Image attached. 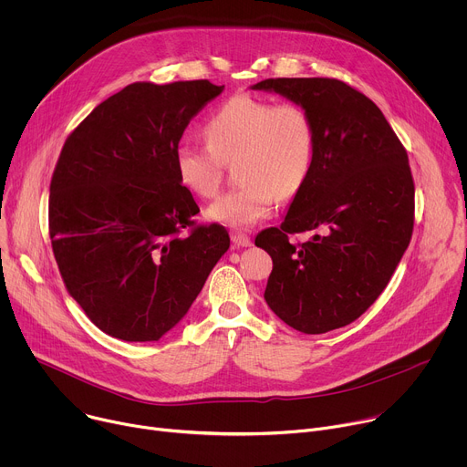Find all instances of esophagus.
Wrapping results in <instances>:
<instances>
[{"mask_svg":"<svg viewBox=\"0 0 467 467\" xmlns=\"http://www.w3.org/2000/svg\"><path fill=\"white\" fill-rule=\"evenodd\" d=\"M231 240H233V244L236 247H249L251 245V238L247 234H244V233H233Z\"/></svg>","mask_w":467,"mask_h":467,"instance_id":"obj_1","label":"esophagus"}]
</instances>
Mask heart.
Instances as JSON below:
<instances>
[{"mask_svg": "<svg viewBox=\"0 0 467 467\" xmlns=\"http://www.w3.org/2000/svg\"><path fill=\"white\" fill-rule=\"evenodd\" d=\"M207 148L182 142L173 155L179 182L195 197L211 199L222 182V162L234 161L236 188L207 209L218 223L245 229L268 218L275 197L296 195L314 162V135L306 112L294 103L236 94L203 123Z\"/></svg>", "mask_w": 467, "mask_h": 467, "instance_id": "obj_1", "label": "heart"}]
</instances>
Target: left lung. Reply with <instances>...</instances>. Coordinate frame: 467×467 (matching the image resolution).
Instances as JSON below:
<instances>
[{
	"label": "left lung",
	"mask_w": 467,
	"mask_h": 467,
	"mask_svg": "<svg viewBox=\"0 0 467 467\" xmlns=\"http://www.w3.org/2000/svg\"><path fill=\"white\" fill-rule=\"evenodd\" d=\"M251 90L286 98L312 125L310 175L281 227L258 233L254 245L274 260L268 306L292 328L323 335L375 303L410 244L409 155L380 109L338 79H265ZM305 230L306 243L287 240Z\"/></svg>",
	"instance_id": "left-lung-1"
}]
</instances>
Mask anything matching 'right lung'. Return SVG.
I'll return each mask as SVG.
<instances>
[{"mask_svg": "<svg viewBox=\"0 0 467 467\" xmlns=\"http://www.w3.org/2000/svg\"><path fill=\"white\" fill-rule=\"evenodd\" d=\"M223 88L129 85L60 151L49 186L53 254L70 296L112 338L161 340L231 245L223 225L193 227L199 207L173 164L186 125Z\"/></svg>", "mask_w": 467, "mask_h": 467, "instance_id": "add662e5", "label": "right lung"}]
</instances>
